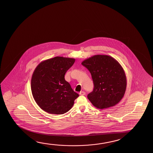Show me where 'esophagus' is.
<instances>
[{
	"label": "esophagus",
	"instance_id": "esophagus-1",
	"mask_svg": "<svg viewBox=\"0 0 153 153\" xmlns=\"http://www.w3.org/2000/svg\"><path fill=\"white\" fill-rule=\"evenodd\" d=\"M79 94L81 95H85V92L84 91H82V92H80Z\"/></svg>",
	"mask_w": 153,
	"mask_h": 153
}]
</instances>
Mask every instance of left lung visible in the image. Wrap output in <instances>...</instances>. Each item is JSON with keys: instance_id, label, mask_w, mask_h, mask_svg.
Listing matches in <instances>:
<instances>
[{"instance_id": "1", "label": "left lung", "mask_w": 153, "mask_h": 153, "mask_svg": "<svg viewBox=\"0 0 153 153\" xmlns=\"http://www.w3.org/2000/svg\"><path fill=\"white\" fill-rule=\"evenodd\" d=\"M89 70L94 89L88 95V100L100 109L117 105L123 98L127 80L120 63L111 56L95 55L82 62Z\"/></svg>"}]
</instances>
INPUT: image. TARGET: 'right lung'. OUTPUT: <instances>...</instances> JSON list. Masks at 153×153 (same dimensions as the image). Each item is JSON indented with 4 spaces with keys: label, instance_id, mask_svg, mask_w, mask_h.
<instances>
[{
    "label": "right lung",
    "instance_id": "1",
    "mask_svg": "<svg viewBox=\"0 0 153 153\" xmlns=\"http://www.w3.org/2000/svg\"><path fill=\"white\" fill-rule=\"evenodd\" d=\"M74 58L56 56L42 61L34 70L31 89L36 102L51 114H63L73 107L79 97L65 79L67 71L74 65Z\"/></svg>",
    "mask_w": 153,
    "mask_h": 153
}]
</instances>
